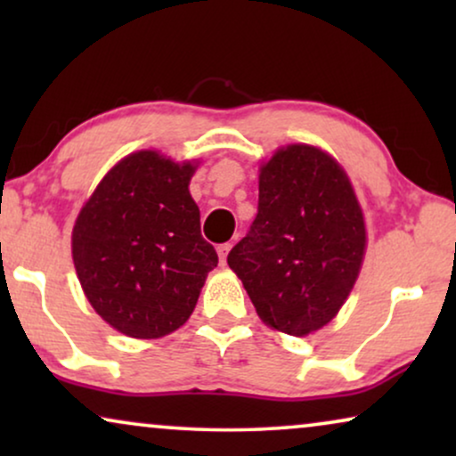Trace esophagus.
<instances>
[{"label":"esophagus","instance_id":"esophagus-1","mask_svg":"<svg viewBox=\"0 0 456 456\" xmlns=\"http://www.w3.org/2000/svg\"><path fill=\"white\" fill-rule=\"evenodd\" d=\"M230 248H232V245H230V242H224V245L217 247V255H220V264H222V265L226 264V257H228Z\"/></svg>","mask_w":456,"mask_h":456}]
</instances>
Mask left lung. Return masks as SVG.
<instances>
[{
	"instance_id": "1",
	"label": "left lung",
	"mask_w": 456,
	"mask_h": 456,
	"mask_svg": "<svg viewBox=\"0 0 456 456\" xmlns=\"http://www.w3.org/2000/svg\"><path fill=\"white\" fill-rule=\"evenodd\" d=\"M365 242L363 211L338 161L289 145L261 166L257 216L228 265L267 326L307 336L351 295Z\"/></svg>"
}]
</instances>
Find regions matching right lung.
Listing matches in <instances>:
<instances>
[{
	"instance_id": "right-lung-1",
	"label": "right lung",
	"mask_w": 456,
	"mask_h": 456,
	"mask_svg": "<svg viewBox=\"0 0 456 456\" xmlns=\"http://www.w3.org/2000/svg\"><path fill=\"white\" fill-rule=\"evenodd\" d=\"M191 161L136 151L105 174L72 230V259L93 309L130 338L189 320L217 253L201 236Z\"/></svg>"
}]
</instances>
